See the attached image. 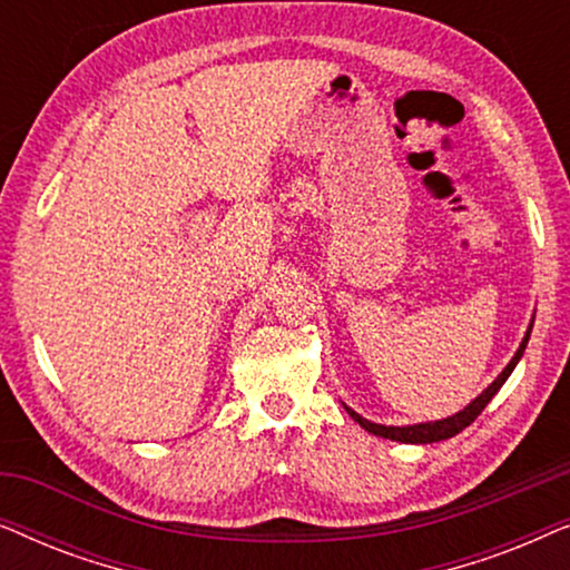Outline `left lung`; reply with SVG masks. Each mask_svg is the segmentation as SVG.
Returning <instances> with one entry per match:
<instances>
[{"mask_svg": "<svg viewBox=\"0 0 570 570\" xmlns=\"http://www.w3.org/2000/svg\"><path fill=\"white\" fill-rule=\"evenodd\" d=\"M532 332V330H529ZM529 342V334L524 337V342H521V347L517 350V355H513V361L505 365L501 376H498L493 384H490L485 392H482L478 400L466 404V407L462 412H456V415H451L446 420H435V423H420V425H404V428H394V425H376L371 423V420H365L357 415V412H353L350 407H345L350 412V417L355 420L357 425L365 428V431L373 433V435H381V439H392V441H402V443H435V441H446L451 439V435H456L459 431H464L466 425L474 423L478 420V415L482 410H485V404L493 400V396L498 394V389H501L505 384V379L511 376V371L517 368L519 357L524 355V347Z\"/></svg>", "mask_w": 570, "mask_h": 570, "instance_id": "1", "label": "left lung"}]
</instances>
